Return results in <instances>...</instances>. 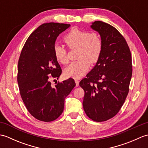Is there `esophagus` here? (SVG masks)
<instances>
[{"mask_svg": "<svg viewBox=\"0 0 148 148\" xmlns=\"http://www.w3.org/2000/svg\"><path fill=\"white\" fill-rule=\"evenodd\" d=\"M75 82H76V86H79V81L77 80V79H75Z\"/></svg>", "mask_w": 148, "mask_h": 148, "instance_id": "obj_1", "label": "esophagus"}]
</instances>
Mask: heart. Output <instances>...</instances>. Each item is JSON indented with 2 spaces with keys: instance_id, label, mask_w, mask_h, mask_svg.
<instances>
[{
  "instance_id": "heart-1",
  "label": "heart",
  "mask_w": 148,
  "mask_h": 148,
  "mask_svg": "<svg viewBox=\"0 0 148 148\" xmlns=\"http://www.w3.org/2000/svg\"><path fill=\"white\" fill-rule=\"evenodd\" d=\"M64 41L71 49L77 48L79 59L65 69L64 75L67 77L79 79L88 70L90 62L95 64L99 60L102 49V40L95 33L74 28L65 36ZM53 49L56 60L62 64H67V51L64 47L56 44Z\"/></svg>"
}]
</instances>
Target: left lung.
<instances>
[{"mask_svg": "<svg viewBox=\"0 0 148 148\" xmlns=\"http://www.w3.org/2000/svg\"><path fill=\"white\" fill-rule=\"evenodd\" d=\"M90 27L99 34L102 52L79 86L84 91V112L100 122L114 117L123 105L132 75V56L126 40L114 27L96 21Z\"/></svg>", "mask_w": 148, "mask_h": 148, "instance_id": "left-lung-1", "label": "left lung"}]
</instances>
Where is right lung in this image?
Masks as SVG:
<instances>
[{"mask_svg": "<svg viewBox=\"0 0 148 148\" xmlns=\"http://www.w3.org/2000/svg\"><path fill=\"white\" fill-rule=\"evenodd\" d=\"M70 24L46 23L30 34L25 44L18 65L19 90L28 111L40 121H54L61 115L64 102L76 86L73 79L51 86L49 76L59 77L62 69L54 55L59 34Z\"/></svg>", "mask_w": 148, "mask_h": 148, "instance_id": "add662e5", "label": "right lung"}]
</instances>
